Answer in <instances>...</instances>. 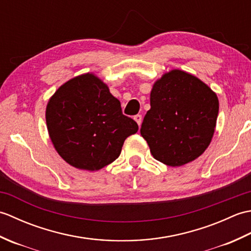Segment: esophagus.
<instances>
[{
	"instance_id": "esophagus-1",
	"label": "esophagus",
	"mask_w": 251,
	"mask_h": 251,
	"mask_svg": "<svg viewBox=\"0 0 251 251\" xmlns=\"http://www.w3.org/2000/svg\"><path fill=\"white\" fill-rule=\"evenodd\" d=\"M134 120L137 122V124L139 125V127H140L141 123H142V115H141V114H137V115H135V116H134Z\"/></svg>"
}]
</instances>
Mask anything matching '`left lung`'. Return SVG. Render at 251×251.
<instances>
[{
  "label": "left lung",
  "instance_id": "8db88e82",
  "mask_svg": "<svg viewBox=\"0 0 251 251\" xmlns=\"http://www.w3.org/2000/svg\"><path fill=\"white\" fill-rule=\"evenodd\" d=\"M150 104L140 134L154 158L176 167L204 153L219 113L217 95L205 83L184 71L173 70L153 85Z\"/></svg>",
  "mask_w": 251,
  "mask_h": 251
}]
</instances>
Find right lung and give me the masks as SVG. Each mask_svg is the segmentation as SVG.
Returning <instances> with one entry per match:
<instances>
[{"mask_svg":"<svg viewBox=\"0 0 251 251\" xmlns=\"http://www.w3.org/2000/svg\"><path fill=\"white\" fill-rule=\"evenodd\" d=\"M46 124L59 155L71 166L92 172L114 162L126 138L138 131L108 86L89 73L58 88L47 104Z\"/></svg>","mask_w":251,"mask_h":251,"instance_id":"add662e5","label":"right lung"}]
</instances>
